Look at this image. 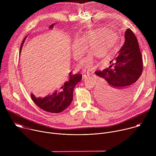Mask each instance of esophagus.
Wrapping results in <instances>:
<instances>
[{"instance_id": "esophagus-1", "label": "esophagus", "mask_w": 156, "mask_h": 156, "mask_svg": "<svg viewBox=\"0 0 156 156\" xmlns=\"http://www.w3.org/2000/svg\"><path fill=\"white\" fill-rule=\"evenodd\" d=\"M89 76H90V74H89L88 73H85L84 72L83 73V78H86L87 77H89Z\"/></svg>"}]
</instances>
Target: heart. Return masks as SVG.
Masks as SVG:
<instances>
[{"label":"heart","mask_w":156,"mask_h":156,"mask_svg":"<svg viewBox=\"0 0 156 156\" xmlns=\"http://www.w3.org/2000/svg\"><path fill=\"white\" fill-rule=\"evenodd\" d=\"M117 41V34L112 30L99 28L85 32L76 37L71 46V52L76 60L81 58L88 46L91 51L78 64V69L83 71L91 70L94 66V56L105 58L112 51Z\"/></svg>","instance_id":"b5f03b06"}]
</instances>
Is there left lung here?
Segmentation results:
<instances>
[{
    "mask_svg": "<svg viewBox=\"0 0 156 156\" xmlns=\"http://www.w3.org/2000/svg\"><path fill=\"white\" fill-rule=\"evenodd\" d=\"M143 66L138 40L128 28L125 33L124 44L108 67L95 72L104 79L97 91L100 103L111 108H119L128 103L136 92Z\"/></svg>",
    "mask_w": 156,
    "mask_h": 156,
    "instance_id": "obj_1",
    "label": "left lung"
}]
</instances>
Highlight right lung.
<instances>
[{"mask_svg": "<svg viewBox=\"0 0 156 156\" xmlns=\"http://www.w3.org/2000/svg\"><path fill=\"white\" fill-rule=\"evenodd\" d=\"M54 24L49 26L52 29ZM27 36L21 43L20 49V55L23 43ZM82 79L81 74H72L70 72L66 78V81L61 84L53 93L49 94L44 98H36L33 94H31V98L33 102L41 109L51 113H60L67 108L72 102L73 98V90L75 86Z\"/></svg>", "mask_w": 156, "mask_h": 156, "instance_id": "1", "label": "right lung"}]
</instances>
